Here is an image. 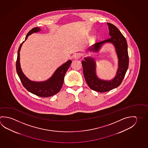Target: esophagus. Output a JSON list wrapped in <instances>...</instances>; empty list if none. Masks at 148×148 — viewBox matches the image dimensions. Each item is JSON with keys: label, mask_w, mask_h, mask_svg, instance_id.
<instances>
[{"label": "esophagus", "mask_w": 148, "mask_h": 148, "mask_svg": "<svg viewBox=\"0 0 148 148\" xmlns=\"http://www.w3.org/2000/svg\"><path fill=\"white\" fill-rule=\"evenodd\" d=\"M80 58V56L79 54H78V53H75L74 55V58L75 59H79V58Z\"/></svg>", "instance_id": "34e87169"}]
</instances>
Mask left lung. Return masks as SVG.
I'll return each mask as SVG.
<instances>
[{"instance_id":"left-lung-1","label":"left lung","mask_w":148,"mask_h":148,"mask_svg":"<svg viewBox=\"0 0 148 148\" xmlns=\"http://www.w3.org/2000/svg\"><path fill=\"white\" fill-rule=\"evenodd\" d=\"M111 38L97 42L89 48L90 51L97 52L106 42L114 45L119 59V67L115 77L110 80H102L96 75V62L91 57L85 58L82 62L86 82L91 89L99 92H105L119 87L122 83L129 64L128 46L126 40L119 29L113 24L107 23Z\"/></svg>"}]
</instances>
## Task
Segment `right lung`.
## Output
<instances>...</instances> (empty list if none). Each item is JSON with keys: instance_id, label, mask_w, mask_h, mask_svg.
Segmentation results:
<instances>
[{"instance_id": "1", "label": "right lung", "mask_w": 148, "mask_h": 148, "mask_svg": "<svg viewBox=\"0 0 148 148\" xmlns=\"http://www.w3.org/2000/svg\"><path fill=\"white\" fill-rule=\"evenodd\" d=\"M40 31V29L39 27H34L27 34L25 40H26L31 34ZM24 42L25 41L21 43L18 48L17 60L16 62V72L22 85L29 92L40 97H49L58 93L62 86L65 73L70 67L72 61L69 60L58 68L52 76L48 80L41 82L31 81L24 74L21 70L20 63V51L21 46Z\"/></svg>"}]
</instances>
